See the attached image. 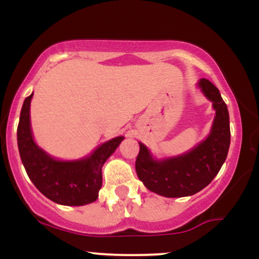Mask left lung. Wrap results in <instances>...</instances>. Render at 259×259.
<instances>
[{"label": "left lung", "instance_id": "obj_1", "mask_svg": "<svg viewBox=\"0 0 259 259\" xmlns=\"http://www.w3.org/2000/svg\"><path fill=\"white\" fill-rule=\"evenodd\" d=\"M196 86L215 111L206 139L186 152L164 158L154 157L146 145L139 142L136 173L150 191L159 196L186 197L197 194L214 179L227 159L230 146L228 107L209 80L200 79Z\"/></svg>", "mask_w": 259, "mask_h": 259}]
</instances>
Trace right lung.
Masks as SVG:
<instances>
[{
	"instance_id": "right-lung-1",
	"label": "right lung",
	"mask_w": 259,
	"mask_h": 259,
	"mask_svg": "<svg viewBox=\"0 0 259 259\" xmlns=\"http://www.w3.org/2000/svg\"><path fill=\"white\" fill-rule=\"evenodd\" d=\"M26 97L17 130L18 148L26 174L47 198L63 206H84L99 198L102 167L117 150L124 136L103 142L89 156L78 159H58L41 148L34 140L30 123V103Z\"/></svg>"
}]
</instances>
